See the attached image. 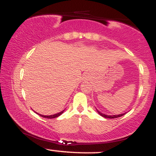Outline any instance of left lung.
Returning a JSON list of instances; mask_svg holds the SVG:
<instances>
[{
	"mask_svg": "<svg viewBox=\"0 0 156 156\" xmlns=\"http://www.w3.org/2000/svg\"><path fill=\"white\" fill-rule=\"evenodd\" d=\"M97 112H98V114H100V115L102 116V117H105V118H109V119H114V118H117V117H120L122 116H123L125 114H117V115H106V114H103V113H101V112H99V111L97 109Z\"/></svg>",
	"mask_w": 156,
	"mask_h": 156,
	"instance_id": "left-lung-1",
	"label": "left lung"
}]
</instances>
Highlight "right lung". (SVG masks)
<instances>
[{"label":"right lung","mask_w":156,"mask_h":156,"mask_svg":"<svg viewBox=\"0 0 156 156\" xmlns=\"http://www.w3.org/2000/svg\"><path fill=\"white\" fill-rule=\"evenodd\" d=\"M64 112V110L62 111V112H59V113H58V114H53V115H49V116H44V115H42V114H38V113H37V114H38L39 116H41V117H44V118H48V119H53V118H55V117H59V116L61 115V114H62V113H63ZM36 113H37V112H36Z\"/></svg>","instance_id":"right-lung-1"}]
</instances>
